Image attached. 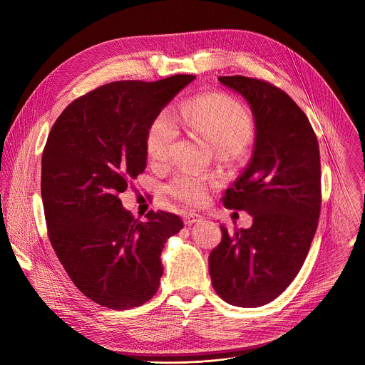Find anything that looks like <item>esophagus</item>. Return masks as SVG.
<instances>
[{
  "mask_svg": "<svg viewBox=\"0 0 365 365\" xmlns=\"http://www.w3.org/2000/svg\"><path fill=\"white\" fill-rule=\"evenodd\" d=\"M183 220H185V223H186L187 226H190V225L201 222V220H202V216H201V215H197V213H187Z\"/></svg>",
  "mask_w": 365,
  "mask_h": 365,
  "instance_id": "esophagus-1",
  "label": "esophagus"
}]
</instances>
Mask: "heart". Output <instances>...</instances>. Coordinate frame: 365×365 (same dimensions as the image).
Listing matches in <instances>:
<instances>
[{
	"instance_id": "obj_1",
	"label": "heart",
	"mask_w": 365,
	"mask_h": 365,
	"mask_svg": "<svg viewBox=\"0 0 365 365\" xmlns=\"http://www.w3.org/2000/svg\"><path fill=\"white\" fill-rule=\"evenodd\" d=\"M179 124L202 134L220 153L235 155L253 138V121L247 109L225 94H202L186 102L178 120L170 109H163L152 120L146 133V152L152 164L164 165L171 158L173 145L179 138ZM217 185L213 176L185 168L167 185L168 194L185 204L201 205Z\"/></svg>"
}]
</instances>
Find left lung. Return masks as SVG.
Returning a JSON list of instances; mask_svg holds the SVG:
<instances>
[{"label": "left lung", "instance_id": "8db88e82", "mask_svg": "<svg viewBox=\"0 0 365 365\" xmlns=\"http://www.w3.org/2000/svg\"><path fill=\"white\" fill-rule=\"evenodd\" d=\"M238 91L255 117L250 164L226 189V208L253 216L248 229L229 234L208 256L216 293L240 308L277 299L308 256L321 212V161L317 134L296 102L264 80L219 76Z\"/></svg>", "mask_w": 365, "mask_h": 365}]
</instances>
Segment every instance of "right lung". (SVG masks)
Listing matches in <instances>:
<instances>
[{
  "instance_id": "1",
  "label": "right lung",
  "mask_w": 365,
  "mask_h": 365,
  "mask_svg": "<svg viewBox=\"0 0 365 365\" xmlns=\"http://www.w3.org/2000/svg\"><path fill=\"white\" fill-rule=\"evenodd\" d=\"M195 75L115 81L69 103L41 158V197L53 250L78 290L103 308H138L158 292L165 241L178 215L134 219L120 194L146 167V133Z\"/></svg>"
}]
</instances>
